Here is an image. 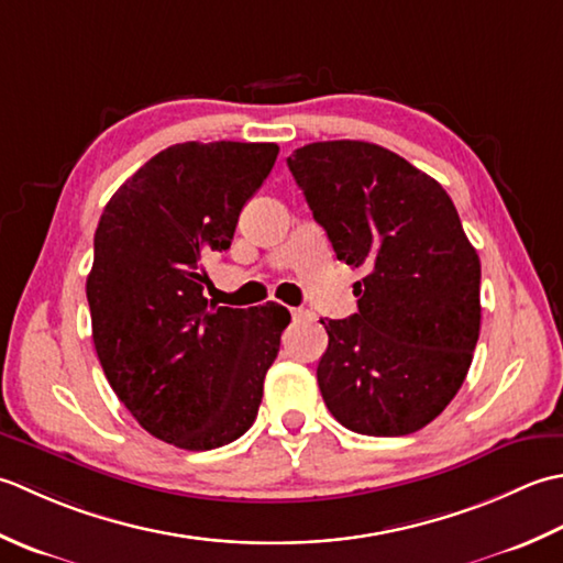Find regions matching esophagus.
I'll list each match as a JSON object with an SVG mask.
<instances>
[{
	"instance_id": "1",
	"label": "esophagus",
	"mask_w": 563,
	"mask_h": 563,
	"mask_svg": "<svg viewBox=\"0 0 563 563\" xmlns=\"http://www.w3.org/2000/svg\"><path fill=\"white\" fill-rule=\"evenodd\" d=\"M291 316L294 320H301V318H313L311 311H306V308H291Z\"/></svg>"
}]
</instances>
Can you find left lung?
<instances>
[{
  "label": "left lung",
  "instance_id": "8db88e82",
  "mask_svg": "<svg viewBox=\"0 0 563 563\" xmlns=\"http://www.w3.org/2000/svg\"><path fill=\"white\" fill-rule=\"evenodd\" d=\"M286 165L338 260L364 269L360 311L320 320L325 406L352 432H418L462 388L481 328V262L450 194L364 141L303 145Z\"/></svg>",
  "mask_w": 563,
  "mask_h": 563
}]
</instances>
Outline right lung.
I'll return each mask as SVG.
<instances>
[{"instance_id": "add662e5", "label": "right lung", "mask_w": 563, "mask_h": 563, "mask_svg": "<svg viewBox=\"0 0 563 563\" xmlns=\"http://www.w3.org/2000/svg\"><path fill=\"white\" fill-rule=\"evenodd\" d=\"M274 143H179L119 187L95 233L91 338L137 426L206 452L250 430L289 311L209 303L203 260L231 247L238 216L274 167Z\"/></svg>"}]
</instances>
